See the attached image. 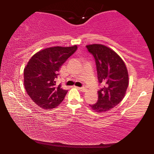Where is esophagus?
Wrapping results in <instances>:
<instances>
[{"instance_id": "34e87169", "label": "esophagus", "mask_w": 154, "mask_h": 154, "mask_svg": "<svg viewBox=\"0 0 154 154\" xmlns=\"http://www.w3.org/2000/svg\"><path fill=\"white\" fill-rule=\"evenodd\" d=\"M78 88L79 91H82V92H85L86 91H87L86 88H85V87H81V88Z\"/></svg>"}]
</instances>
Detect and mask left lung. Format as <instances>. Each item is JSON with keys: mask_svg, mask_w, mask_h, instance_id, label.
I'll use <instances>...</instances> for the list:
<instances>
[{"mask_svg": "<svg viewBox=\"0 0 154 154\" xmlns=\"http://www.w3.org/2000/svg\"><path fill=\"white\" fill-rule=\"evenodd\" d=\"M86 47L94 57L98 82L103 85L98 91V101L90 106L95 112H105L125 97L129 84L128 69L121 57L110 48L101 44Z\"/></svg>", "mask_w": 154, "mask_h": 154, "instance_id": "obj_1", "label": "left lung"}]
</instances>
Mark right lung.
Instances as JSON below:
<instances>
[{
	"label": "right lung",
	"instance_id": "add662e5",
	"mask_svg": "<svg viewBox=\"0 0 154 154\" xmlns=\"http://www.w3.org/2000/svg\"><path fill=\"white\" fill-rule=\"evenodd\" d=\"M71 47L47 48L33 55L24 69V85L28 95L44 109L57 107L64 99L67 91L56 85L55 79L60 67L77 51Z\"/></svg>",
	"mask_w": 154,
	"mask_h": 154
}]
</instances>
